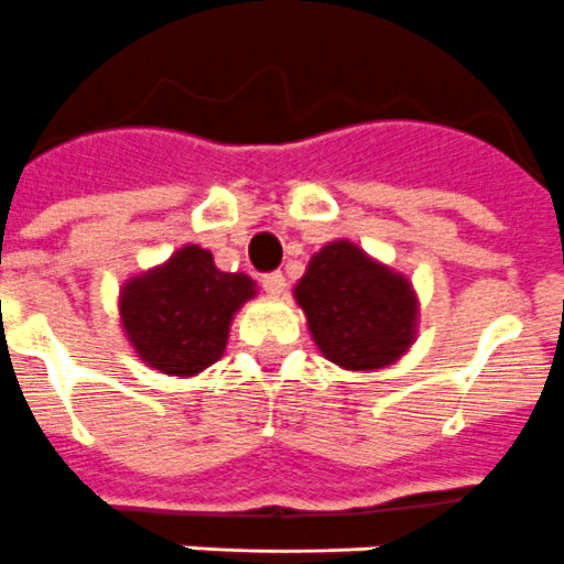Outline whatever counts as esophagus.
I'll return each instance as SVG.
<instances>
[{
    "label": "esophagus",
    "instance_id": "obj_1",
    "mask_svg": "<svg viewBox=\"0 0 564 564\" xmlns=\"http://www.w3.org/2000/svg\"><path fill=\"white\" fill-rule=\"evenodd\" d=\"M262 288H265L268 296H273V299L282 296V293H285V276H282L279 271L265 273V276H262Z\"/></svg>",
    "mask_w": 564,
    "mask_h": 564
}]
</instances>
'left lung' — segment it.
<instances>
[{
	"mask_svg": "<svg viewBox=\"0 0 564 564\" xmlns=\"http://www.w3.org/2000/svg\"><path fill=\"white\" fill-rule=\"evenodd\" d=\"M307 330L341 370H381L410 350L417 333V293L350 239L327 242L293 288Z\"/></svg>",
	"mask_w": 564,
	"mask_h": 564,
	"instance_id": "8db88e82",
	"label": "left lung"
}]
</instances>
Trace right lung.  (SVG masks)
Wrapping results in <instances>:
<instances>
[{
	"instance_id": "add662e5",
	"label": "right lung",
	"mask_w": 564,
	"mask_h": 564,
	"mask_svg": "<svg viewBox=\"0 0 564 564\" xmlns=\"http://www.w3.org/2000/svg\"><path fill=\"white\" fill-rule=\"evenodd\" d=\"M257 296L248 273H226L212 251L183 246L163 262L127 279L118 296L121 327L147 367L166 376H197L220 361L237 311Z\"/></svg>"
}]
</instances>
